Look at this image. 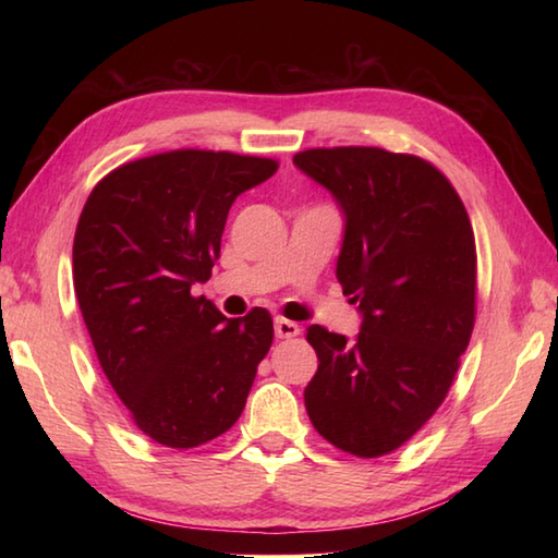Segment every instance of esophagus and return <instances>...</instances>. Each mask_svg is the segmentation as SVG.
<instances>
[{
  "mask_svg": "<svg viewBox=\"0 0 558 558\" xmlns=\"http://www.w3.org/2000/svg\"><path fill=\"white\" fill-rule=\"evenodd\" d=\"M276 336H278V338H294V336H300V326L294 324V322H288V318L278 316V318H276Z\"/></svg>",
  "mask_w": 558,
  "mask_h": 558,
  "instance_id": "34e87169",
  "label": "esophagus"
}]
</instances>
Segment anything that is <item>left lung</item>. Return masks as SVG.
Masks as SVG:
<instances>
[{
	"mask_svg": "<svg viewBox=\"0 0 558 558\" xmlns=\"http://www.w3.org/2000/svg\"><path fill=\"white\" fill-rule=\"evenodd\" d=\"M345 213L336 276L360 304V336L306 328L318 369L304 388L314 429L357 458L417 434L448 396L475 328V232L432 162L374 146L292 158Z\"/></svg>",
	"mask_w": 558,
	"mask_h": 558,
	"instance_id": "left-lung-1",
	"label": "left lung"
}]
</instances>
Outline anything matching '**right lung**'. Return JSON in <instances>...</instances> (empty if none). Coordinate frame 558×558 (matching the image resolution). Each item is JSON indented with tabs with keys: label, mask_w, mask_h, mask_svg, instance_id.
<instances>
[{
	"label": "right lung",
	"mask_w": 558,
	"mask_h": 558,
	"mask_svg": "<svg viewBox=\"0 0 558 558\" xmlns=\"http://www.w3.org/2000/svg\"><path fill=\"white\" fill-rule=\"evenodd\" d=\"M278 160L182 148L126 162L93 189L74 236V290L98 362L153 441L194 448L240 420L272 318H225L194 298L234 198Z\"/></svg>",
	"instance_id": "add662e5"
}]
</instances>
